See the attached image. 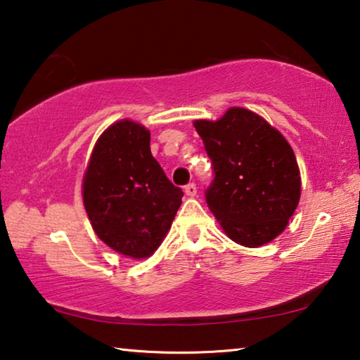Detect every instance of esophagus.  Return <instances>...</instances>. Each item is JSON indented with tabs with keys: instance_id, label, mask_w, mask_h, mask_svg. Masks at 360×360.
Returning a JSON list of instances; mask_svg holds the SVG:
<instances>
[{
	"instance_id": "34e87169",
	"label": "esophagus",
	"mask_w": 360,
	"mask_h": 360,
	"mask_svg": "<svg viewBox=\"0 0 360 360\" xmlns=\"http://www.w3.org/2000/svg\"><path fill=\"white\" fill-rule=\"evenodd\" d=\"M184 192L187 197H195V195H197V186H195L193 182H188V184L184 187Z\"/></svg>"
}]
</instances>
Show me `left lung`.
Segmentation results:
<instances>
[{"mask_svg":"<svg viewBox=\"0 0 360 360\" xmlns=\"http://www.w3.org/2000/svg\"><path fill=\"white\" fill-rule=\"evenodd\" d=\"M212 162L206 202L226 236L259 247L282 233L300 198V173L285 136L250 110L193 122Z\"/></svg>","mask_w":360,"mask_h":360,"instance_id":"obj_1","label":"left lung"}]
</instances>
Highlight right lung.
<instances>
[{
  "instance_id": "right-lung-1",
  "label": "right lung",
  "mask_w": 360,
  "mask_h": 360,
  "mask_svg": "<svg viewBox=\"0 0 360 360\" xmlns=\"http://www.w3.org/2000/svg\"><path fill=\"white\" fill-rule=\"evenodd\" d=\"M149 140L141 124H112L97 140L83 178V205L96 234L134 259L158 250L184 195L153 158Z\"/></svg>"
}]
</instances>
